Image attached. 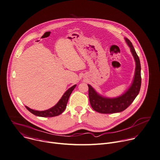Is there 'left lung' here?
Returning a JSON list of instances; mask_svg holds the SVG:
<instances>
[{"label": "left lung", "instance_id": "obj_1", "mask_svg": "<svg viewBox=\"0 0 160 160\" xmlns=\"http://www.w3.org/2000/svg\"><path fill=\"white\" fill-rule=\"evenodd\" d=\"M124 39L135 62V71L133 82L129 88L121 96L115 98H107L97 92L92 87L88 84L89 98L93 110L101 113H113L121 112L132 103L139 93L141 86V66L139 57L133 47L132 42L128 38Z\"/></svg>", "mask_w": 160, "mask_h": 160}]
</instances>
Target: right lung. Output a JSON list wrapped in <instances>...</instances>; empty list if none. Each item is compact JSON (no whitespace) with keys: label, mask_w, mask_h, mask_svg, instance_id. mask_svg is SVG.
I'll return each mask as SVG.
<instances>
[{"label":"right lung","mask_w":160,"mask_h":160,"mask_svg":"<svg viewBox=\"0 0 160 160\" xmlns=\"http://www.w3.org/2000/svg\"><path fill=\"white\" fill-rule=\"evenodd\" d=\"M77 85H74L73 86L71 87L69 89H68L64 94L62 95L60 100L58 101L57 103L53 106V107L43 111H38V110H34L33 109H31L28 108V107L25 106L26 108L33 113L34 115L36 116H39V117H42V118H51V117H55V116H57L60 114H61L65 110L68 101L69 99V98L72 92V91L74 90V89L76 88Z\"/></svg>","instance_id":"right-lung-1"}]
</instances>
